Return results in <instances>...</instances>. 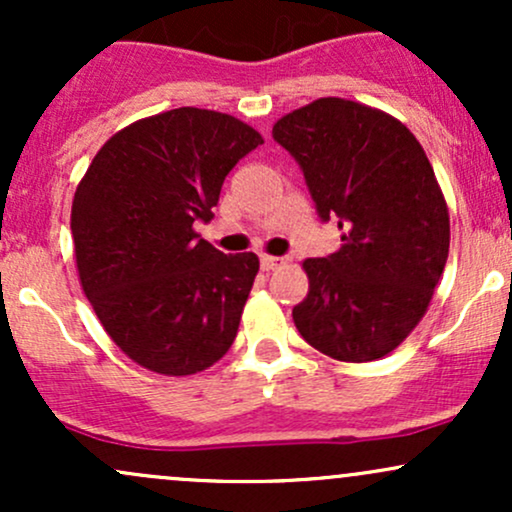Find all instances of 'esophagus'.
I'll list each match as a JSON object with an SVG mask.
<instances>
[{"label":"esophagus","mask_w":512,"mask_h":512,"mask_svg":"<svg viewBox=\"0 0 512 512\" xmlns=\"http://www.w3.org/2000/svg\"><path fill=\"white\" fill-rule=\"evenodd\" d=\"M260 264H262V269H264V272H274V269H279L281 264H284V257H272V255H264L262 260H260Z\"/></svg>","instance_id":"esophagus-1"}]
</instances>
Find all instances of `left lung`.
Here are the masks:
<instances>
[{"label": "left lung", "mask_w": 512, "mask_h": 512, "mask_svg": "<svg viewBox=\"0 0 512 512\" xmlns=\"http://www.w3.org/2000/svg\"><path fill=\"white\" fill-rule=\"evenodd\" d=\"M322 221L342 248L303 262L310 289L293 322L310 346L346 363L395 351L426 315L450 250V216L426 151L397 117L320 98L276 122Z\"/></svg>", "instance_id": "8db88e82"}]
</instances>
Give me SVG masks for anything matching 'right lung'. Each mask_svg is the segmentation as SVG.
Wrapping results in <instances>:
<instances>
[{
	"label": "right lung",
	"mask_w": 512,
	"mask_h": 512,
	"mask_svg": "<svg viewBox=\"0 0 512 512\" xmlns=\"http://www.w3.org/2000/svg\"><path fill=\"white\" fill-rule=\"evenodd\" d=\"M264 142L233 115L175 108L120 129L76 187L81 289L139 366L192 375L231 349L260 260L195 233L214 219L233 166Z\"/></svg>",
	"instance_id": "obj_1"
}]
</instances>
